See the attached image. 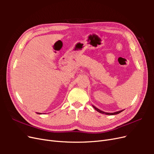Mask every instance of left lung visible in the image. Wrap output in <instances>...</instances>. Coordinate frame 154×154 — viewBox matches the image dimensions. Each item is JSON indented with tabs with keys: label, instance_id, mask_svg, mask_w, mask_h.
<instances>
[{
	"label": "left lung",
	"instance_id": "obj_1",
	"mask_svg": "<svg viewBox=\"0 0 154 154\" xmlns=\"http://www.w3.org/2000/svg\"><path fill=\"white\" fill-rule=\"evenodd\" d=\"M92 106L94 107V109L96 110H97V112H98L101 113V114H106V115H115V114H119V113H120V112H122V111H123V110H120V111L116 112H113V113H108V112H105L102 111V110H100V109H98L97 108H96V106H93V105H92Z\"/></svg>",
	"mask_w": 154,
	"mask_h": 154
}]
</instances>
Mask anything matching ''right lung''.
I'll return each mask as SVG.
<instances>
[{"label":"right lung","mask_w":154,"mask_h":154,"mask_svg":"<svg viewBox=\"0 0 154 154\" xmlns=\"http://www.w3.org/2000/svg\"><path fill=\"white\" fill-rule=\"evenodd\" d=\"M38 114H40V113H38Z\"/></svg>","instance_id":"add662e5"}]
</instances>
